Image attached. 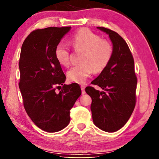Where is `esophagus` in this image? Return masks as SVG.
<instances>
[{"mask_svg": "<svg viewBox=\"0 0 159 159\" xmlns=\"http://www.w3.org/2000/svg\"><path fill=\"white\" fill-rule=\"evenodd\" d=\"M85 85H80V88H81V90H82V94L83 95H84L85 93Z\"/></svg>", "mask_w": 159, "mask_h": 159, "instance_id": "34e87169", "label": "esophagus"}]
</instances>
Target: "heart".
I'll use <instances>...</instances> for the list:
<instances>
[{
	"instance_id": "heart-1",
	"label": "heart",
	"mask_w": 159,
	"mask_h": 159,
	"mask_svg": "<svg viewBox=\"0 0 159 159\" xmlns=\"http://www.w3.org/2000/svg\"><path fill=\"white\" fill-rule=\"evenodd\" d=\"M69 43L76 50H84L81 57L83 64L74 66L66 72L67 79L71 82L85 83L93 73L100 72L108 65L113 55V47L109 41L102 40L99 35L87 29L78 31ZM55 57L61 65L67 66L70 62L69 50L62 43L55 48Z\"/></svg>"
}]
</instances>
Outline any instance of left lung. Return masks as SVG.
Listing matches in <instances>:
<instances>
[{
  "label": "left lung",
  "mask_w": 159,
  "mask_h": 159,
  "mask_svg": "<svg viewBox=\"0 0 159 159\" xmlns=\"http://www.w3.org/2000/svg\"><path fill=\"white\" fill-rule=\"evenodd\" d=\"M97 28L109 35L113 55L108 65L91 83L104 90L89 86L85 92L92 98L90 109L94 124L102 130L114 133L127 123L133 111L138 80L133 55L125 40L109 29Z\"/></svg>",
  "instance_id": "obj_1"
}]
</instances>
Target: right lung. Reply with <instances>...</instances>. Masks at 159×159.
I'll list each match as a JSON object with an SVG mask.
<instances>
[{"mask_svg":"<svg viewBox=\"0 0 159 159\" xmlns=\"http://www.w3.org/2000/svg\"><path fill=\"white\" fill-rule=\"evenodd\" d=\"M71 28L37 29L26 38L21 49L19 87L24 107L32 121L48 133L68 125L70 109L81 95L77 83L64 84L66 76L55 57L56 46ZM60 85L63 87L57 93Z\"/></svg>","mask_w":159,"mask_h":159,"instance_id":"1","label":"right lung"}]
</instances>
